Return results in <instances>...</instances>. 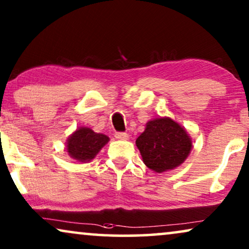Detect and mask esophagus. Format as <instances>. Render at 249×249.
I'll use <instances>...</instances> for the list:
<instances>
[{
	"instance_id": "obj_1",
	"label": "esophagus",
	"mask_w": 249,
	"mask_h": 249,
	"mask_svg": "<svg viewBox=\"0 0 249 249\" xmlns=\"http://www.w3.org/2000/svg\"><path fill=\"white\" fill-rule=\"evenodd\" d=\"M114 137L119 139V141H127V139L129 138V136H128V134H125V132H115Z\"/></svg>"
}]
</instances>
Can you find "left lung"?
<instances>
[{
	"label": "left lung",
	"mask_w": 249,
	"mask_h": 249,
	"mask_svg": "<svg viewBox=\"0 0 249 249\" xmlns=\"http://www.w3.org/2000/svg\"><path fill=\"white\" fill-rule=\"evenodd\" d=\"M142 162L156 173L181 165L193 148V142L181 124L169 117L152 119L136 139Z\"/></svg>",
	"instance_id": "left-lung-1"
}]
</instances>
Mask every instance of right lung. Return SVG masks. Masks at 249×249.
Returning a JSON list of instances; mask_svg holds the SVG:
<instances>
[{"instance_id": "right-lung-1", "label": "right lung", "mask_w": 249, "mask_h": 249, "mask_svg": "<svg viewBox=\"0 0 249 249\" xmlns=\"http://www.w3.org/2000/svg\"><path fill=\"white\" fill-rule=\"evenodd\" d=\"M110 138L107 135L97 134L88 127H79L67 139L68 155L78 162H90L98 152L107 144Z\"/></svg>"}]
</instances>
